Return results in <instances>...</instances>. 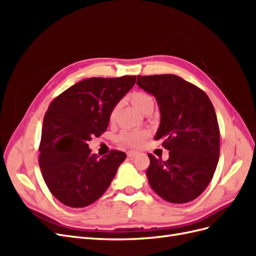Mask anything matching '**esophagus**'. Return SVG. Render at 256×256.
Returning a JSON list of instances; mask_svg holds the SVG:
<instances>
[{
  "label": "esophagus",
  "mask_w": 256,
  "mask_h": 256,
  "mask_svg": "<svg viewBox=\"0 0 256 256\" xmlns=\"http://www.w3.org/2000/svg\"><path fill=\"white\" fill-rule=\"evenodd\" d=\"M138 152H136V150H129V152H127V156L129 157V158H134L136 156H138Z\"/></svg>",
  "instance_id": "esophagus-1"
}]
</instances>
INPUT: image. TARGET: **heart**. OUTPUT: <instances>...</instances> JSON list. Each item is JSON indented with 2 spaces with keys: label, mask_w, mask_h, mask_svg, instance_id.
I'll list each match as a JSON object with an SVG mask.
<instances>
[{
  "label": "heart",
  "mask_w": 256,
  "mask_h": 256,
  "mask_svg": "<svg viewBox=\"0 0 256 256\" xmlns=\"http://www.w3.org/2000/svg\"><path fill=\"white\" fill-rule=\"evenodd\" d=\"M129 99L131 104H132L138 111L144 114L152 113L154 108V98L152 97V95H150L148 92H146L136 90V92H131ZM116 110H118V106H114L110 113L111 120L114 118ZM148 136H150V132L146 130H140V131L124 130L118 136V141L129 146L138 147L145 142V140Z\"/></svg>",
  "instance_id": "heart-1"
}]
</instances>
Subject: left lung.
Here are the masks:
<instances>
[{"label": "left lung", "instance_id": "8db88e82", "mask_svg": "<svg viewBox=\"0 0 256 256\" xmlns=\"http://www.w3.org/2000/svg\"><path fill=\"white\" fill-rule=\"evenodd\" d=\"M136 84L156 98L160 127L154 140L170 150L166 161L148 154L152 190L170 203L191 202L210 182L220 154V129L206 92L175 74L138 76Z\"/></svg>", "mask_w": 256, "mask_h": 256}]
</instances>
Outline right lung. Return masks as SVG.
Here are the masks:
<instances>
[{
    "label": "right lung",
    "instance_id": "right-lung-1",
    "mask_svg": "<svg viewBox=\"0 0 256 256\" xmlns=\"http://www.w3.org/2000/svg\"><path fill=\"white\" fill-rule=\"evenodd\" d=\"M136 80V76L85 79L52 100L44 118L40 166L60 203L85 207L109 188L126 154L112 150L98 158L88 142L106 130L112 109Z\"/></svg>",
    "mask_w": 256,
    "mask_h": 256
}]
</instances>
